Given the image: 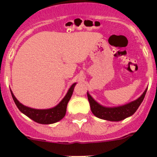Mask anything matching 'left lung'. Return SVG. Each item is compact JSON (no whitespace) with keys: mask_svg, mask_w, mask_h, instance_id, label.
Segmentation results:
<instances>
[{"mask_svg":"<svg viewBox=\"0 0 157 157\" xmlns=\"http://www.w3.org/2000/svg\"><path fill=\"white\" fill-rule=\"evenodd\" d=\"M146 91L147 90H145L143 94L136 101L117 108H105L97 103L88 93H87V97L90 105L91 111L94 116L102 120H109V121H120L127 117L132 116L137 111L141 102L143 101Z\"/></svg>","mask_w":157,"mask_h":157,"instance_id":"obj_1","label":"left lung"}]
</instances>
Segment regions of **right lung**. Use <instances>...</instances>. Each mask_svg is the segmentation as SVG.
I'll list each match as a JSON object with an SVG mask.
<instances>
[{
	"label": "right lung",
	"mask_w": 157,
	"mask_h": 157,
	"mask_svg": "<svg viewBox=\"0 0 157 157\" xmlns=\"http://www.w3.org/2000/svg\"><path fill=\"white\" fill-rule=\"evenodd\" d=\"M75 86V83L72 84L67 94L63 98V99L59 102V105L50 109H30V108L24 106L21 103H19L18 100L15 98V96L12 94V91H11V94H12L14 102L16 105L19 110L23 112L24 115H26L27 117L31 119L32 120H34L36 123H41V124H51V123L59 121L64 117L65 114H66L67 105L69 100H70L71 97L73 94Z\"/></svg>",
	"instance_id": "right-lung-1"
}]
</instances>
